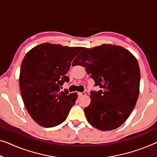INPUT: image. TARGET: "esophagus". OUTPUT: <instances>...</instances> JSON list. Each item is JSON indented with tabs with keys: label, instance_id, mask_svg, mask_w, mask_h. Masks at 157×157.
<instances>
[{
	"label": "esophagus",
	"instance_id": "34e87169",
	"mask_svg": "<svg viewBox=\"0 0 157 157\" xmlns=\"http://www.w3.org/2000/svg\"><path fill=\"white\" fill-rule=\"evenodd\" d=\"M78 94L79 97H83V96H85L86 94V93L85 92H78Z\"/></svg>",
	"mask_w": 157,
	"mask_h": 157
}]
</instances>
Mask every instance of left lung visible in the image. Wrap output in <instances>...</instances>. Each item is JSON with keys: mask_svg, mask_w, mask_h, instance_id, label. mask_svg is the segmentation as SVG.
<instances>
[{"mask_svg": "<svg viewBox=\"0 0 157 157\" xmlns=\"http://www.w3.org/2000/svg\"><path fill=\"white\" fill-rule=\"evenodd\" d=\"M91 75L98 92L91 91V103L84 109L88 122L101 130L118 128L134 109L139 96L140 71L137 60L119 46L103 44L85 48L72 62Z\"/></svg>", "mask_w": 157, "mask_h": 157, "instance_id": "left-lung-1", "label": "left lung"}]
</instances>
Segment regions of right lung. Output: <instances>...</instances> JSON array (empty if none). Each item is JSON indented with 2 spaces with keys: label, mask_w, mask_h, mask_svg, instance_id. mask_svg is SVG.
Here are the masks:
<instances>
[{
  "label": "right lung",
  "mask_w": 157,
  "mask_h": 157,
  "mask_svg": "<svg viewBox=\"0 0 157 157\" xmlns=\"http://www.w3.org/2000/svg\"><path fill=\"white\" fill-rule=\"evenodd\" d=\"M82 47L41 44L25 56L20 68V86L25 108L33 120L45 128L64 122L75 104L77 93L60 91L72 60Z\"/></svg>",
  "instance_id": "1"
}]
</instances>
